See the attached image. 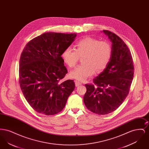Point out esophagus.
<instances>
[{"label":"esophagus","instance_id":"esophagus-1","mask_svg":"<svg viewBox=\"0 0 149 149\" xmlns=\"http://www.w3.org/2000/svg\"><path fill=\"white\" fill-rule=\"evenodd\" d=\"M75 86H79V85L81 84V83L80 82L78 81H75Z\"/></svg>","mask_w":149,"mask_h":149}]
</instances>
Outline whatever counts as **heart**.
<instances>
[{
	"label": "heart",
	"instance_id": "obj_1",
	"mask_svg": "<svg viewBox=\"0 0 149 149\" xmlns=\"http://www.w3.org/2000/svg\"><path fill=\"white\" fill-rule=\"evenodd\" d=\"M112 54L109 43L87 37L77 42L75 49L71 47L65 48L61 56L64 62L70 68L77 65L80 57H84V64L71 71L70 76L79 81H84L93 76L95 71L100 72L105 70L111 61Z\"/></svg>",
	"mask_w": 149,
	"mask_h": 149
}]
</instances>
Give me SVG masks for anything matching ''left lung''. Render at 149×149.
<instances>
[{
  "instance_id": "obj_1",
  "label": "left lung",
  "mask_w": 149,
  "mask_h": 149,
  "mask_svg": "<svg viewBox=\"0 0 149 149\" xmlns=\"http://www.w3.org/2000/svg\"><path fill=\"white\" fill-rule=\"evenodd\" d=\"M112 42V54L106 69L93 79L94 84H85L83 100L86 107L98 114L116 110L127 96L134 67L131 52L123 41L111 31L103 30Z\"/></svg>"
}]
</instances>
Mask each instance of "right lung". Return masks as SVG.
Masks as SVG:
<instances>
[{
    "label": "right lung",
    "instance_id": "1",
    "mask_svg": "<svg viewBox=\"0 0 149 149\" xmlns=\"http://www.w3.org/2000/svg\"><path fill=\"white\" fill-rule=\"evenodd\" d=\"M77 33L47 32L31 40L19 60V84L29 104L47 116L61 112L75 89L73 80L60 81L68 73L61 57Z\"/></svg>",
    "mask_w": 149,
    "mask_h": 149
}]
</instances>
